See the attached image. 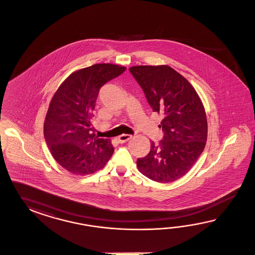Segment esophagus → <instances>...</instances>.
Returning <instances> with one entry per match:
<instances>
[{
  "instance_id": "esophagus-1",
  "label": "esophagus",
  "mask_w": 255,
  "mask_h": 255,
  "mask_svg": "<svg viewBox=\"0 0 255 255\" xmlns=\"http://www.w3.org/2000/svg\"><path fill=\"white\" fill-rule=\"evenodd\" d=\"M132 137V135L131 134H122L121 136H119V142L120 143H125V142H127V141H129L130 139H131Z\"/></svg>"
}]
</instances>
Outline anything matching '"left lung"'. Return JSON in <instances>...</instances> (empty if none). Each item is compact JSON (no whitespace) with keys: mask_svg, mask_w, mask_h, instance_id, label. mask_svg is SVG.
<instances>
[{"mask_svg":"<svg viewBox=\"0 0 255 255\" xmlns=\"http://www.w3.org/2000/svg\"><path fill=\"white\" fill-rule=\"evenodd\" d=\"M130 72L147 97L153 112L162 116L163 137L151 142L150 150L137 159V168L157 182L183 177L206 146L208 123L198 94L185 77L167 65H140Z\"/></svg>","mask_w":255,"mask_h":255,"instance_id":"obj_1","label":"left lung"}]
</instances>
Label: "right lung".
Returning <instances> with one entry per match:
<instances>
[{"mask_svg": "<svg viewBox=\"0 0 255 255\" xmlns=\"http://www.w3.org/2000/svg\"><path fill=\"white\" fill-rule=\"evenodd\" d=\"M125 67L94 64L70 75L50 102L44 137L56 162L75 175L103 168L114 152L110 139L95 136L93 111L101 88L122 75Z\"/></svg>", "mask_w": 255, "mask_h": 255, "instance_id": "1", "label": "right lung"}]
</instances>
